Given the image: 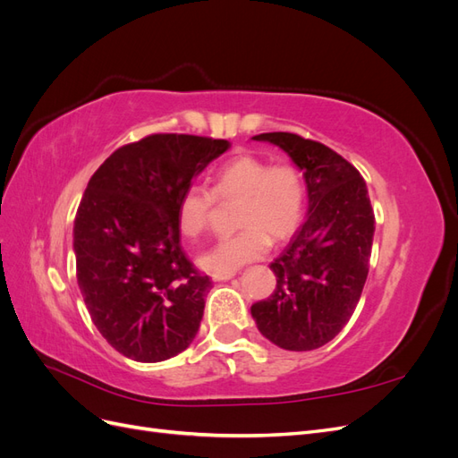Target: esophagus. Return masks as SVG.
I'll use <instances>...</instances> for the list:
<instances>
[{
    "label": "esophagus",
    "instance_id": "obj_1",
    "mask_svg": "<svg viewBox=\"0 0 458 458\" xmlns=\"http://www.w3.org/2000/svg\"><path fill=\"white\" fill-rule=\"evenodd\" d=\"M233 276H234V273H214L212 275V281H216V283L229 281V279H233Z\"/></svg>",
    "mask_w": 458,
    "mask_h": 458
}]
</instances>
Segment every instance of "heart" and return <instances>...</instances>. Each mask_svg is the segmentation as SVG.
Wrapping results in <instances>:
<instances>
[{"label":"heart","instance_id":"b5f03b06","mask_svg":"<svg viewBox=\"0 0 458 458\" xmlns=\"http://www.w3.org/2000/svg\"><path fill=\"white\" fill-rule=\"evenodd\" d=\"M216 197L241 200L234 237L217 241L200 254V266L210 273H234L269 250V237H293L306 212V183L290 164H275L254 155L227 162L216 174L214 191L189 185L177 202V224L185 237H199L210 224Z\"/></svg>","mask_w":458,"mask_h":458}]
</instances>
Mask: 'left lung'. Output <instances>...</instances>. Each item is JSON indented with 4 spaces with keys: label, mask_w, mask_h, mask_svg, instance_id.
I'll return each mask as SVG.
<instances>
[{
    "label": "left lung",
    "mask_w": 458,
    "mask_h": 458,
    "mask_svg": "<svg viewBox=\"0 0 458 458\" xmlns=\"http://www.w3.org/2000/svg\"><path fill=\"white\" fill-rule=\"evenodd\" d=\"M283 148L303 174L308 217L271 263L276 286L250 308L258 330L290 352H311L350 321L369 275L374 214L367 183L332 148L296 133L252 137Z\"/></svg>",
    "instance_id": "8db88e82"
}]
</instances>
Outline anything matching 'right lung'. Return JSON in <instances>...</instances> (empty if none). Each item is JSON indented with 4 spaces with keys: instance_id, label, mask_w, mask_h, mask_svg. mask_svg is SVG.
<instances>
[{
    "instance_id": "add662e5",
    "label": "right lung",
    "mask_w": 458,
    "mask_h": 458,
    "mask_svg": "<svg viewBox=\"0 0 458 458\" xmlns=\"http://www.w3.org/2000/svg\"><path fill=\"white\" fill-rule=\"evenodd\" d=\"M229 147L148 135L114 150L81 197L72 233L80 293L103 338L133 361H165L197 336L212 281L179 242L177 202Z\"/></svg>"
}]
</instances>
